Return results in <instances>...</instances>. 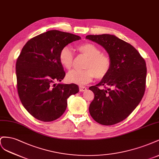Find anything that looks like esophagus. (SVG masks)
<instances>
[{"instance_id":"esophagus-1","label":"esophagus","mask_w":159,"mask_h":159,"mask_svg":"<svg viewBox=\"0 0 159 159\" xmlns=\"http://www.w3.org/2000/svg\"><path fill=\"white\" fill-rule=\"evenodd\" d=\"M86 90H87V88H86L85 87H83V86H80V87H79V90L81 92L85 91Z\"/></svg>"}]
</instances>
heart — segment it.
<instances>
[{"label": "heart", "instance_id": "heart-1", "mask_svg": "<svg viewBox=\"0 0 159 159\" xmlns=\"http://www.w3.org/2000/svg\"><path fill=\"white\" fill-rule=\"evenodd\" d=\"M76 50L88 57L83 70H73L66 75L68 82L83 85L90 82L94 76L102 79L108 75L111 68V60L107 54L101 53V50L97 45L85 43L76 45ZM74 54L71 48L65 46L59 53V61L61 65L70 70L73 63Z\"/></svg>", "mask_w": 159, "mask_h": 159}]
</instances>
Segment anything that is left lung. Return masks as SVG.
Wrapping results in <instances>:
<instances>
[{
    "label": "left lung",
    "mask_w": 159,
    "mask_h": 159,
    "mask_svg": "<svg viewBox=\"0 0 159 159\" xmlns=\"http://www.w3.org/2000/svg\"><path fill=\"white\" fill-rule=\"evenodd\" d=\"M86 39L101 45L111 60L108 75L89 87L94 94L89 112L99 124L115 125L128 117L141 101L146 85V62L134 47L115 35H87ZM101 85L105 89H99Z\"/></svg>",
    "instance_id": "8db88e82"
}]
</instances>
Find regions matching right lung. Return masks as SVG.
<instances>
[{
    "label": "right lung",
    "mask_w": 159,
    "mask_h": 159,
    "mask_svg": "<svg viewBox=\"0 0 159 159\" xmlns=\"http://www.w3.org/2000/svg\"><path fill=\"white\" fill-rule=\"evenodd\" d=\"M81 39L57 30L32 38L22 48L16 63L18 94L22 105L35 119L51 122L61 117L67 99L79 91L75 84H57L65 72L59 61L61 50Z\"/></svg>",
    "instance_id": "obj_1"
}]
</instances>
